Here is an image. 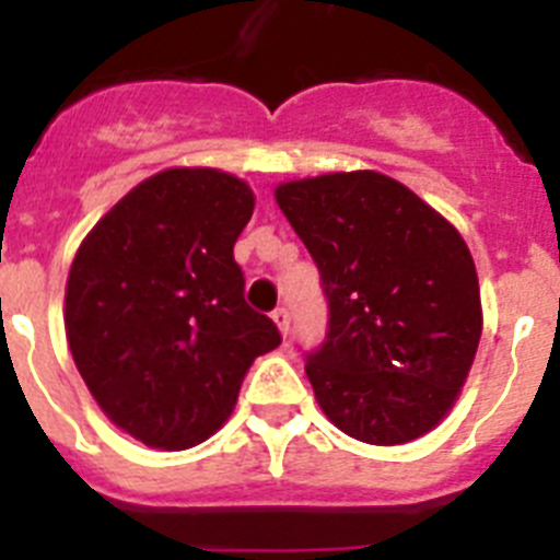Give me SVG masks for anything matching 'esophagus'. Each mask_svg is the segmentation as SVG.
<instances>
[{
  "label": "esophagus",
  "instance_id": "34e87169",
  "mask_svg": "<svg viewBox=\"0 0 560 560\" xmlns=\"http://www.w3.org/2000/svg\"><path fill=\"white\" fill-rule=\"evenodd\" d=\"M271 319H275V325H277V330H280V334H289V325H291V314H289V308H285V305H280V308H275L271 311Z\"/></svg>",
  "mask_w": 560,
  "mask_h": 560
}]
</instances>
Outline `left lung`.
I'll list each match as a JSON object with an SVG mask.
<instances>
[{
	"mask_svg": "<svg viewBox=\"0 0 560 560\" xmlns=\"http://www.w3.org/2000/svg\"><path fill=\"white\" fill-rule=\"evenodd\" d=\"M323 275L328 336L305 373L336 429L400 446L452 412L482 336L463 235L407 185L375 171L275 187Z\"/></svg>",
	"mask_w": 560,
	"mask_h": 560,
	"instance_id": "obj_1",
	"label": "left lung"
}]
</instances>
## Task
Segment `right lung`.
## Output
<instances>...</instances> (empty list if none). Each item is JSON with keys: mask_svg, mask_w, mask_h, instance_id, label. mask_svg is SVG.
Returning <instances> with one entry per match:
<instances>
[{"mask_svg": "<svg viewBox=\"0 0 560 560\" xmlns=\"http://www.w3.org/2000/svg\"><path fill=\"white\" fill-rule=\"evenodd\" d=\"M255 192L215 167H167L92 226L69 266L63 325L81 378L114 427L162 452L199 446L246 370L280 345L244 300L232 257Z\"/></svg>", "mask_w": 560, "mask_h": 560, "instance_id": "add662e5", "label": "right lung"}]
</instances>
